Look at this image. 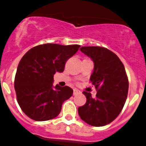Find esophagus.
Listing matches in <instances>:
<instances>
[{
    "label": "esophagus",
    "instance_id": "1",
    "mask_svg": "<svg viewBox=\"0 0 146 146\" xmlns=\"http://www.w3.org/2000/svg\"><path fill=\"white\" fill-rule=\"evenodd\" d=\"M78 94H80V92L78 89H73V95H76Z\"/></svg>",
    "mask_w": 146,
    "mask_h": 146
}]
</instances>
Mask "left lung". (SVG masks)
Listing matches in <instances>:
<instances>
[{
    "label": "left lung",
    "instance_id": "8db88e82",
    "mask_svg": "<svg viewBox=\"0 0 146 146\" xmlns=\"http://www.w3.org/2000/svg\"><path fill=\"white\" fill-rule=\"evenodd\" d=\"M94 62L90 80L97 90L95 98L83 92L85 105L78 108L80 117L94 127L109 124L118 116L128 93L129 83L125 68L118 56L102 47H82L80 49Z\"/></svg>",
    "mask_w": 146,
    "mask_h": 146
}]
</instances>
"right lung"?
<instances>
[{
  "label": "right lung",
  "mask_w": 146,
  "mask_h": 146,
  "mask_svg": "<svg viewBox=\"0 0 146 146\" xmlns=\"http://www.w3.org/2000/svg\"><path fill=\"white\" fill-rule=\"evenodd\" d=\"M78 44H44L31 48L19 63L15 77L18 103L36 121H45L60 113L64 102L73 95L68 87H53L54 74L62 73L66 61L76 54Z\"/></svg>",
  "instance_id": "right-lung-1"
}]
</instances>
